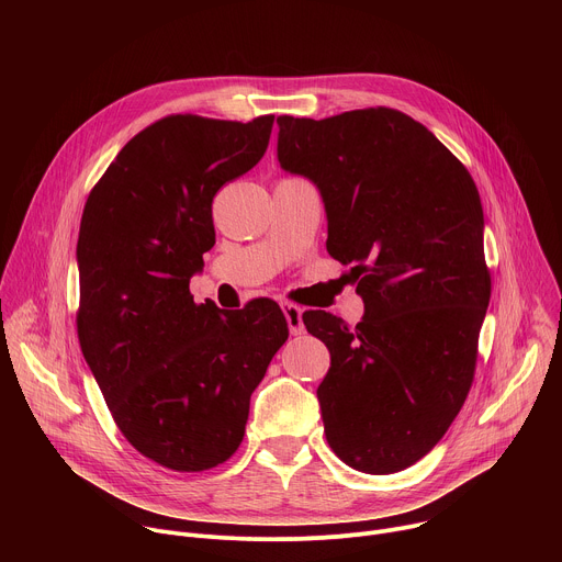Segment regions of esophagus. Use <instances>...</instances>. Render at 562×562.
<instances>
[{"label":"esophagus","instance_id":"1","mask_svg":"<svg viewBox=\"0 0 562 562\" xmlns=\"http://www.w3.org/2000/svg\"><path fill=\"white\" fill-rule=\"evenodd\" d=\"M282 311L286 317V325L291 336H300L304 334V323H302V306H297L295 302H282Z\"/></svg>","mask_w":562,"mask_h":562}]
</instances>
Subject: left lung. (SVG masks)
<instances>
[{"label": "left lung", "mask_w": 562, "mask_h": 562, "mask_svg": "<svg viewBox=\"0 0 562 562\" xmlns=\"http://www.w3.org/2000/svg\"><path fill=\"white\" fill-rule=\"evenodd\" d=\"M278 159L325 200L327 251L351 267L364 315H302L331 367L317 386L327 442L349 467L395 473L462 409L492 297L483 204L460 159L395 109L278 117ZM349 278V276H347Z\"/></svg>", "instance_id": "obj_1"}]
</instances>
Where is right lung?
<instances>
[{
  "label": "right lung",
  "instance_id": "right-lung-1",
  "mask_svg": "<svg viewBox=\"0 0 562 562\" xmlns=\"http://www.w3.org/2000/svg\"><path fill=\"white\" fill-rule=\"evenodd\" d=\"M273 115L191 113L139 131L91 189L77 239V338L122 436L173 471H206L245 438L249 400L289 338L280 306L195 304L213 198L267 150Z\"/></svg>",
  "mask_w": 562,
  "mask_h": 562
}]
</instances>
